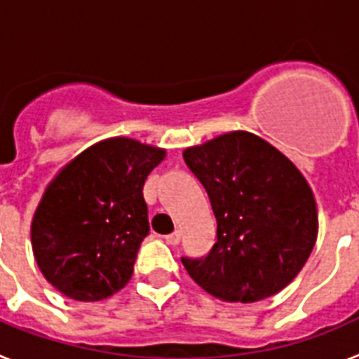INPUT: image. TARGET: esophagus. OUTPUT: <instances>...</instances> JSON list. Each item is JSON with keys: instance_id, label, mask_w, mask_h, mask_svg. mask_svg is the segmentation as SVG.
Masks as SVG:
<instances>
[{"instance_id": "1", "label": "esophagus", "mask_w": 359, "mask_h": 359, "mask_svg": "<svg viewBox=\"0 0 359 359\" xmlns=\"http://www.w3.org/2000/svg\"><path fill=\"white\" fill-rule=\"evenodd\" d=\"M165 241H167V244H170V246H176V244H180V241H182V233H180V231H174V233L165 237Z\"/></svg>"}]
</instances>
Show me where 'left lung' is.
Wrapping results in <instances>:
<instances>
[{
	"label": "left lung",
	"instance_id": "obj_1",
	"mask_svg": "<svg viewBox=\"0 0 359 359\" xmlns=\"http://www.w3.org/2000/svg\"><path fill=\"white\" fill-rule=\"evenodd\" d=\"M207 190L217 243L182 262L196 284L226 302H257L290 284L309 259L318 212L302 172L257 135L231 131L183 152Z\"/></svg>",
	"mask_w": 359,
	"mask_h": 359
}]
</instances>
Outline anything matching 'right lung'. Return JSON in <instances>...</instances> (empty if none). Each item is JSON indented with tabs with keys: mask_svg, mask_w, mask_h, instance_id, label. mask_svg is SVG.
<instances>
[{
	"mask_svg": "<svg viewBox=\"0 0 359 359\" xmlns=\"http://www.w3.org/2000/svg\"><path fill=\"white\" fill-rule=\"evenodd\" d=\"M163 158V149L109 138L73 158L46 187L32 219V250L65 297L97 302L128 284L149 236L144 183Z\"/></svg>",
	"mask_w": 359,
	"mask_h": 359,
	"instance_id": "right-lung-1",
	"label": "right lung"
}]
</instances>
